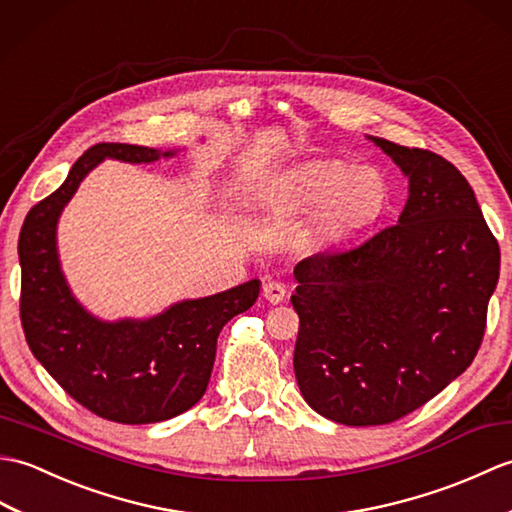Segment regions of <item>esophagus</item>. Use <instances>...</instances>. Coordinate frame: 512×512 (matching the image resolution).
<instances>
[{
	"instance_id": "34e87169",
	"label": "esophagus",
	"mask_w": 512,
	"mask_h": 512,
	"mask_svg": "<svg viewBox=\"0 0 512 512\" xmlns=\"http://www.w3.org/2000/svg\"><path fill=\"white\" fill-rule=\"evenodd\" d=\"M285 287L280 285V282L276 280H267L263 285V298L269 302V304H280L282 300H285Z\"/></svg>"
}]
</instances>
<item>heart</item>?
Returning a JSON list of instances; mask_svg holds the SVG:
<instances>
[{
	"label": "heart",
	"mask_w": 512,
	"mask_h": 512,
	"mask_svg": "<svg viewBox=\"0 0 512 512\" xmlns=\"http://www.w3.org/2000/svg\"><path fill=\"white\" fill-rule=\"evenodd\" d=\"M295 206L313 208L322 203L326 230H344L368 223L385 206L383 177L374 168H350L344 162L317 160L304 164L291 177Z\"/></svg>",
	"instance_id": "1"
}]
</instances>
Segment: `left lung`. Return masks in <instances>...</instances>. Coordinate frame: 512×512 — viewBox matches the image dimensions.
Returning <instances> with one entry per match:
<instances>
[{
    "mask_svg": "<svg viewBox=\"0 0 512 512\" xmlns=\"http://www.w3.org/2000/svg\"><path fill=\"white\" fill-rule=\"evenodd\" d=\"M374 142L410 177L399 223L293 269L295 379L317 414L352 427L394 423L471 366L499 278L497 238L460 170Z\"/></svg>",
    "mask_w": 512,
    "mask_h": 512,
    "instance_id": "1",
    "label": "left lung"
}]
</instances>
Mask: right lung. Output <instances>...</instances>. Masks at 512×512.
Segmentation results:
<instances>
[{
  "label": "right lung",
  "mask_w": 512,
  "mask_h": 512,
  "mask_svg": "<svg viewBox=\"0 0 512 512\" xmlns=\"http://www.w3.org/2000/svg\"><path fill=\"white\" fill-rule=\"evenodd\" d=\"M105 157L140 164L160 153L135 144H94L63 186L30 208L19 234V317L32 355L78 405L122 425L160 423L206 394L221 328L256 302L260 282L186 300L146 322L107 324L83 311L63 280L54 234L63 206Z\"/></svg>",
  "instance_id": "add662e5"
}]
</instances>
